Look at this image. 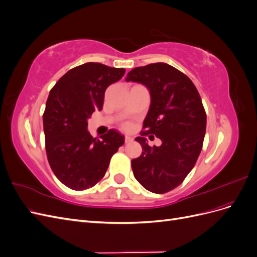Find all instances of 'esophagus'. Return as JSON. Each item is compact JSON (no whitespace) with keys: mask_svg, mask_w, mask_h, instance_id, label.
<instances>
[{"mask_svg":"<svg viewBox=\"0 0 257 257\" xmlns=\"http://www.w3.org/2000/svg\"><path fill=\"white\" fill-rule=\"evenodd\" d=\"M134 141V138L133 137H131V136H125V144H130V143H132Z\"/></svg>","mask_w":257,"mask_h":257,"instance_id":"esophagus-1","label":"esophagus"}]
</instances>
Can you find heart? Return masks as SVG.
I'll list each match as a JSON object with an SVG mask.
<instances>
[{
    "label": "heart",
    "instance_id": "obj_1",
    "mask_svg": "<svg viewBox=\"0 0 257 257\" xmlns=\"http://www.w3.org/2000/svg\"><path fill=\"white\" fill-rule=\"evenodd\" d=\"M123 128H124V130H130V128H131V124H128V123L124 124V125H123Z\"/></svg>",
    "mask_w": 257,
    "mask_h": 257
}]
</instances>
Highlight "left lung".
Listing matches in <instances>:
<instances>
[{"label":"left lung","instance_id":"8db88e82","mask_svg":"<svg viewBox=\"0 0 257 257\" xmlns=\"http://www.w3.org/2000/svg\"><path fill=\"white\" fill-rule=\"evenodd\" d=\"M125 80L149 90L151 104L142 135H155L162 142L150 147L147 138L135 139L143 152L132 160L134 176L152 193L172 191L189 175L203 148L207 116L199 93L188 76L166 63L133 68Z\"/></svg>","mask_w":257,"mask_h":257}]
</instances>
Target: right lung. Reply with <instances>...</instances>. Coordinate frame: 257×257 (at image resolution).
Wrapping results in <instances>:
<instances>
[{"instance_id": "1", "label": "right lung", "mask_w": 257, "mask_h": 257, "mask_svg": "<svg viewBox=\"0 0 257 257\" xmlns=\"http://www.w3.org/2000/svg\"><path fill=\"white\" fill-rule=\"evenodd\" d=\"M125 69L88 62L61 77L51 89L43 115L46 152L53 174L67 188L94 186L109 166L124 136L110 130L102 141L93 138L88 120L102 110L105 91Z\"/></svg>"}]
</instances>
